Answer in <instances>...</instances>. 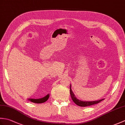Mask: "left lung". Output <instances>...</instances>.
<instances>
[{"label":"left lung","instance_id":"obj_1","mask_svg":"<svg viewBox=\"0 0 125 125\" xmlns=\"http://www.w3.org/2000/svg\"><path fill=\"white\" fill-rule=\"evenodd\" d=\"M70 95L71 98H72V100H73V102L75 103L76 105H77L78 106H82V107H85V106H91L93 105L94 104H98L100 103L101 101H102L104 100V99H102L98 100H95V101H90V102H88V101H83V100H81L78 99H77V98H76L75 96V94H73V92L72 91V89H71V85H70Z\"/></svg>","mask_w":125,"mask_h":125}]
</instances>
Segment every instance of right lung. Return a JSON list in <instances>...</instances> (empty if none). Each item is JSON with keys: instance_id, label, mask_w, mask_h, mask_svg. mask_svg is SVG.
Instances as JSON below:
<instances>
[{"instance_id": "obj_1", "label": "right lung", "mask_w": 125, "mask_h": 125, "mask_svg": "<svg viewBox=\"0 0 125 125\" xmlns=\"http://www.w3.org/2000/svg\"><path fill=\"white\" fill-rule=\"evenodd\" d=\"M49 97V94H48L46 96H44L43 98H39V99H31V98H30V99H28V100H30V102L34 103H36V104H40V103H43L46 102V101L48 99Z\"/></svg>"}]
</instances>
